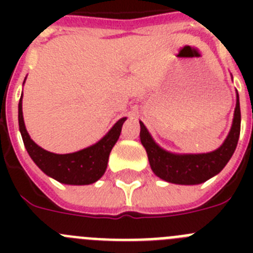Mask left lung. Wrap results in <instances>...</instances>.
I'll list each match as a JSON object with an SVG mask.
<instances>
[{"mask_svg": "<svg viewBox=\"0 0 253 253\" xmlns=\"http://www.w3.org/2000/svg\"><path fill=\"white\" fill-rule=\"evenodd\" d=\"M241 131L240 99L237 97L232 129L227 139L216 151L204 154H172L153 142L144 124L140 122V142L148 154L152 171L172 184H202L222 171L234 153Z\"/></svg>", "mask_w": 253, "mask_h": 253, "instance_id": "left-lung-1", "label": "left lung"}]
</instances>
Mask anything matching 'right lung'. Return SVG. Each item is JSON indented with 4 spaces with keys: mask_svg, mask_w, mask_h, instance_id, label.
<instances>
[{
    "mask_svg": "<svg viewBox=\"0 0 253 253\" xmlns=\"http://www.w3.org/2000/svg\"><path fill=\"white\" fill-rule=\"evenodd\" d=\"M125 119L126 118L120 119L111 128V130L93 146L75 153L55 154L40 148L29 137L22 118L21 99L19 102V126L29 156L44 173L67 185L93 184L104 175L109 154L116 140L119 139Z\"/></svg>",
    "mask_w": 253,
    "mask_h": 253,
    "instance_id": "obj_1",
    "label": "right lung"
}]
</instances>
